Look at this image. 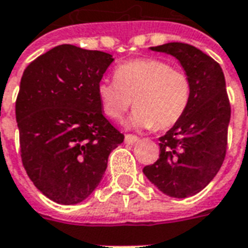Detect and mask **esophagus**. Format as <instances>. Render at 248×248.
<instances>
[{
	"label": "esophagus",
	"instance_id": "1",
	"mask_svg": "<svg viewBox=\"0 0 248 248\" xmlns=\"http://www.w3.org/2000/svg\"><path fill=\"white\" fill-rule=\"evenodd\" d=\"M137 140H138V137H135V135L133 134L124 135V142H126V143H129V145H134Z\"/></svg>",
	"mask_w": 248,
	"mask_h": 248
}]
</instances>
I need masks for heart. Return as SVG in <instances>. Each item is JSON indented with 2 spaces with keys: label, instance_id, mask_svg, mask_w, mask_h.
<instances>
[{
  "label": "heart",
  "instance_id": "obj_1",
  "mask_svg": "<svg viewBox=\"0 0 248 248\" xmlns=\"http://www.w3.org/2000/svg\"><path fill=\"white\" fill-rule=\"evenodd\" d=\"M98 99L103 113L118 121L134 105L129 124L156 130L171 127L186 113L191 82L185 71L156 58H140L119 65L114 81L99 83Z\"/></svg>",
  "mask_w": 248,
  "mask_h": 248
}]
</instances>
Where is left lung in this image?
<instances>
[{"mask_svg":"<svg viewBox=\"0 0 248 248\" xmlns=\"http://www.w3.org/2000/svg\"><path fill=\"white\" fill-rule=\"evenodd\" d=\"M151 50L181 62L191 82V98L185 115L159 138V158L143 172L169 197H191L213 181L226 156L231 106L223 71L211 57L182 42Z\"/></svg>","mask_w":248,"mask_h":248,"instance_id":"left-lung-1","label":"left lung"}]
</instances>
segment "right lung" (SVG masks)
Here are the masks:
<instances>
[{
  "label": "right lung",
  "instance_id": "obj_1",
  "mask_svg": "<svg viewBox=\"0 0 248 248\" xmlns=\"http://www.w3.org/2000/svg\"><path fill=\"white\" fill-rule=\"evenodd\" d=\"M113 56L60 45L25 69L16 101L21 159L45 197L82 202L124 135L105 118L97 89Z\"/></svg>",
  "mask_w": 248,
  "mask_h": 248
}]
</instances>
